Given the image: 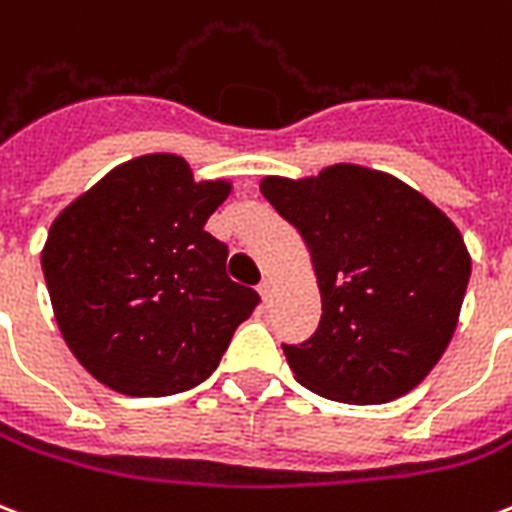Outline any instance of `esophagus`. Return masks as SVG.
Masks as SVG:
<instances>
[{
    "instance_id": "1",
    "label": "esophagus",
    "mask_w": 512,
    "mask_h": 512,
    "mask_svg": "<svg viewBox=\"0 0 512 512\" xmlns=\"http://www.w3.org/2000/svg\"><path fill=\"white\" fill-rule=\"evenodd\" d=\"M271 290H273L271 279H263V282H260V287H257V292H260V298H263L265 303H268V298H271Z\"/></svg>"
}]
</instances>
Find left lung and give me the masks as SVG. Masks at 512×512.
<instances>
[{
	"instance_id": "left-lung-1",
	"label": "left lung",
	"mask_w": 512,
	"mask_h": 512,
	"mask_svg": "<svg viewBox=\"0 0 512 512\" xmlns=\"http://www.w3.org/2000/svg\"><path fill=\"white\" fill-rule=\"evenodd\" d=\"M298 228L322 292L317 333L282 343L300 384L338 403L381 405L419 386L456 330L470 252L438 206L384 171L338 163L319 177H265Z\"/></svg>"
}]
</instances>
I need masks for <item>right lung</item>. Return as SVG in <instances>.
<instances>
[{
    "instance_id": "right-lung-1",
    "label": "right lung",
    "mask_w": 512,
    "mask_h": 512,
    "mask_svg": "<svg viewBox=\"0 0 512 512\" xmlns=\"http://www.w3.org/2000/svg\"><path fill=\"white\" fill-rule=\"evenodd\" d=\"M230 182H195L179 155L112 169L50 225L42 273L66 346L120 395L166 397L212 376L260 303L206 233Z\"/></svg>"
}]
</instances>
